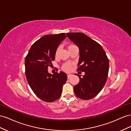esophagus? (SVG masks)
Instances as JSON below:
<instances>
[{
	"mask_svg": "<svg viewBox=\"0 0 131 131\" xmlns=\"http://www.w3.org/2000/svg\"><path fill=\"white\" fill-rule=\"evenodd\" d=\"M72 75V74H70V73H67V76H68V78H69Z\"/></svg>",
	"mask_w": 131,
	"mask_h": 131,
	"instance_id": "34e87169",
	"label": "esophagus"
}]
</instances>
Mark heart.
<instances>
[{
	"label": "heart",
	"instance_id": "obj_1",
	"mask_svg": "<svg viewBox=\"0 0 131 131\" xmlns=\"http://www.w3.org/2000/svg\"><path fill=\"white\" fill-rule=\"evenodd\" d=\"M76 46H74V45L73 44H69L68 46V49L69 50V51L72 48H74V47H76ZM60 47H58L57 48V49H56L55 50V57H58V56L59 55V51H60ZM71 68H72V65L70 64V63H65V64H63L62 66V69L63 71H66V72H69L71 70Z\"/></svg>",
	"mask_w": 131,
	"mask_h": 131
}]
</instances>
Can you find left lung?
<instances>
[{"instance_id":"obj_1","label":"left lung","mask_w":131,"mask_h":131,"mask_svg":"<svg viewBox=\"0 0 131 131\" xmlns=\"http://www.w3.org/2000/svg\"><path fill=\"white\" fill-rule=\"evenodd\" d=\"M68 38L79 48L77 71L84 72L73 87L77 97L83 100L94 98L102 90L109 72V62L102 47L83 33H67Z\"/></svg>"}]
</instances>
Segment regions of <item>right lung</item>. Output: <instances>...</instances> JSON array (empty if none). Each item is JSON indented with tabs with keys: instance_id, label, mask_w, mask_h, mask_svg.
<instances>
[{
	"instance_id": "right-lung-1",
	"label": "right lung",
	"mask_w": 131,
	"mask_h": 131,
	"mask_svg": "<svg viewBox=\"0 0 131 131\" xmlns=\"http://www.w3.org/2000/svg\"><path fill=\"white\" fill-rule=\"evenodd\" d=\"M65 33L44 36L32 44L26 57L25 73L28 83L35 94L46 102H53L61 96L67 74L60 72L52 74L48 66L55 60V52L66 38Z\"/></svg>"
}]
</instances>
